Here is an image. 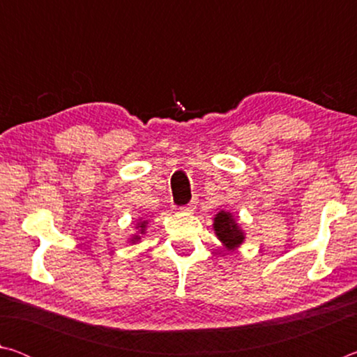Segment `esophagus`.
Returning a JSON list of instances; mask_svg holds the SVG:
<instances>
[{
    "mask_svg": "<svg viewBox=\"0 0 357 357\" xmlns=\"http://www.w3.org/2000/svg\"><path fill=\"white\" fill-rule=\"evenodd\" d=\"M193 209H195V202H190L189 204H187V206H184V208H183L184 213H192Z\"/></svg>",
    "mask_w": 357,
    "mask_h": 357,
    "instance_id": "obj_1",
    "label": "esophagus"
}]
</instances>
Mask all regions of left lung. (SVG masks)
I'll return each mask as SVG.
<instances>
[{"label": "left lung", "mask_w": 357, "mask_h": 357, "mask_svg": "<svg viewBox=\"0 0 357 357\" xmlns=\"http://www.w3.org/2000/svg\"><path fill=\"white\" fill-rule=\"evenodd\" d=\"M213 227L215 236L219 238L222 245L225 247L228 252L236 250L238 247L244 243L245 234L243 231V228L239 227L236 217L231 213H228V211H220V213L215 214Z\"/></svg>", "instance_id": "left-lung-1"}]
</instances>
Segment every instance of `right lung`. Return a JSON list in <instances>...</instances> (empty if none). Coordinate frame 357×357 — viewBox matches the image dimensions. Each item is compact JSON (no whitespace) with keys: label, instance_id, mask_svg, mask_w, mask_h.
<instances>
[{"label":"right lung","instance_id":"obj_1","mask_svg":"<svg viewBox=\"0 0 357 357\" xmlns=\"http://www.w3.org/2000/svg\"><path fill=\"white\" fill-rule=\"evenodd\" d=\"M146 225H148V220H138V223H137V231H135V234H132V238L129 239V243L130 244H137L138 241L142 239V236L144 233H146Z\"/></svg>","mask_w":357,"mask_h":357}]
</instances>
